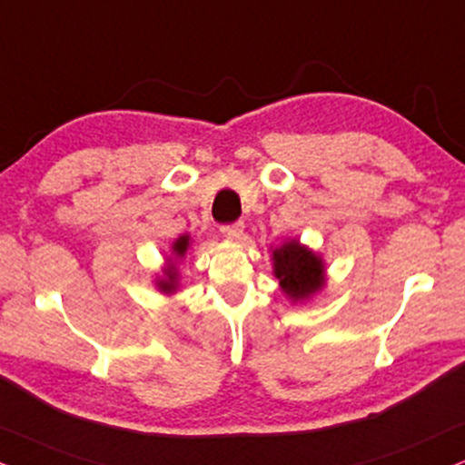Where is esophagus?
<instances>
[{
	"instance_id": "1",
	"label": "esophagus",
	"mask_w": 465,
	"mask_h": 465,
	"mask_svg": "<svg viewBox=\"0 0 465 465\" xmlns=\"http://www.w3.org/2000/svg\"><path fill=\"white\" fill-rule=\"evenodd\" d=\"M222 234L226 239H232V242H237V239L243 237V222L228 223V226H222Z\"/></svg>"
}]
</instances>
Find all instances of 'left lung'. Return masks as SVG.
I'll list each match as a JSON object with an SVG mask.
<instances>
[{
  "mask_svg": "<svg viewBox=\"0 0 465 465\" xmlns=\"http://www.w3.org/2000/svg\"><path fill=\"white\" fill-rule=\"evenodd\" d=\"M273 276L280 291L293 303H303L321 293L325 286V261L319 252L303 245L300 239H286L272 250Z\"/></svg>",
  "mask_w": 465,
  "mask_h": 465,
  "instance_id": "left-lung-1",
  "label": "left lung"
}]
</instances>
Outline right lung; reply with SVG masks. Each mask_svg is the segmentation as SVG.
<instances>
[{"label":"right lung","instance_id":"add662e5","mask_svg":"<svg viewBox=\"0 0 465 465\" xmlns=\"http://www.w3.org/2000/svg\"><path fill=\"white\" fill-rule=\"evenodd\" d=\"M192 248V237L189 234H181L179 239H174L170 245V254L163 256V265L154 273V289L163 295H174L181 289V276H179V265L185 259V254Z\"/></svg>","mask_w":465,"mask_h":465}]
</instances>
